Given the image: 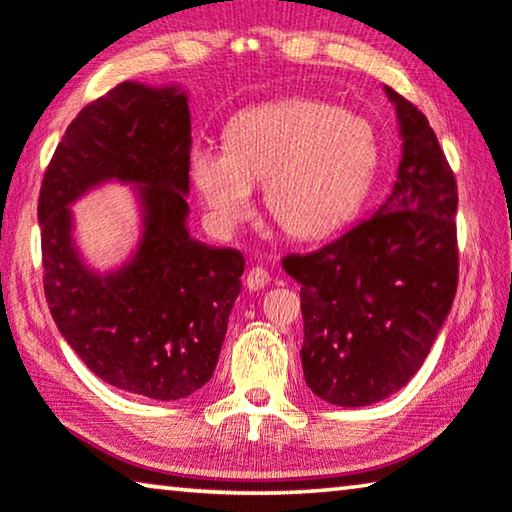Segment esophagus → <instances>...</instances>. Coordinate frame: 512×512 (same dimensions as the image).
Listing matches in <instances>:
<instances>
[{"label": "esophagus", "mask_w": 512, "mask_h": 512, "mask_svg": "<svg viewBox=\"0 0 512 512\" xmlns=\"http://www.w3.org/2000/svg\"><path fill=\"white\" fill-rule=\"evenodd\" d=\"M269 271L262 269V266H255V269H250L248 275H246V287L250 291H259L264 289L266 285H269Z\"/></svg>", "instance_id": "1"}]
</instances>
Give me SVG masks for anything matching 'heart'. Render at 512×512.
Masks as SVG:
<instances>
[{
	"label": "heart",
	"instance_id": "b5f03b06",
	"mask_svg": "<svg viewBox=\"0 0 512 512\" xmlns=\"http://www.w3.org/2000/svg\"><path fill=\"white\" fill-rule=\"evenodd\" d=\"M376 154L367 118L289 97L239 111L225 127V148L191 150L189 175L218 230L253 218L255 186L264 184L273 221L296 239H319L358 212Z\"/></svg>",
	"mask_w": 512,
	"mask_h": 512
}]
</instances>
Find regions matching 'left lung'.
<instances>
[{"mask_svg": "<svg viewBox=\"0 0 512 512\" xmlns=\"http://www.w3.org/2000/svg\"><path fill=\"white\" fill-rule=\"evenodd\" d=\"M403 139L394 189L373 216L310 255L282 259L300 282L305 383L362 408L415 376L458 287V186L433 127L385 86Z\"/></svg>", "mask_w": 512, "mask_h": 512, "instance_id": "obj_1", "label": "left lung"}]
</instances>
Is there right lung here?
<instances>
[{"label": "right lung", "mask_w": 512, "mask_h": 512, "mask_svg": "<svg viewBox=\"0 0 512 512\" xmlns=\"http://www.w3.org/2000/svg\"><path fill=\"white\" fill-rule=\"evenodd\" d=\"M189 154L182 88L123 81L72 120L38 198L56 328L97 378L157 401L209 383L246 266L239 250L189 234ZM107 181L135 186L142 239L118 270L100 274L78 253L69 207Z\"/></svg>", "instance_id": "right-lung-1"}]
</instances>
